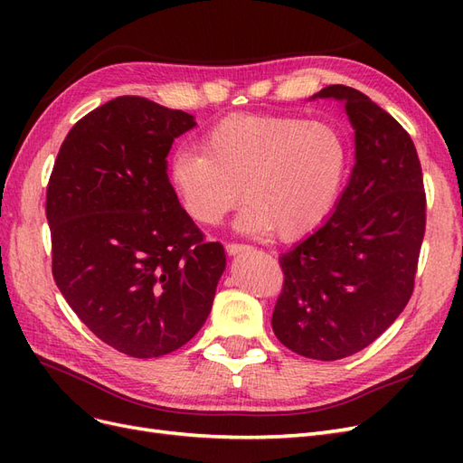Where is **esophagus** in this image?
<instances>
[{
	"mask_svg": "<svg viewBox=\"0 0 463 463\" xmlns=\"http://www.w3.org/2000/svg\"><path fill=\"white\" fill-rule=\"evenodd\" d=\"M247 249H249V247L243 245V243H228V245H226V253H228L230 257H235V255L243 253V250H247Z\"/></svg>",
	"mask_w": 463,
	"mask_h": 463,
	"instance_id": "1",
	"label": "esophagus"
}]
</instances>
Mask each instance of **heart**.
I'll return each mask as SVG.
<instances>
[{
	"label": "heart",
	"mask_w": 463,
	"mask_h": 463,
	"mask_svg": "<svg viewBox=\"0 0 463 463\" xmlns=\"http://www.w3.org/2000/svg\"><path fill=\"white\" fill-rule=\"evenodd\" d=\"M201 149L179 146L167 179L185 214L218 226L243 197L235 230L299 240L338 203L347 172V141L334 123L279 114H237L214 123Z\"/></svg>",
	"instance_id": "heart-1"
}]
</instances>
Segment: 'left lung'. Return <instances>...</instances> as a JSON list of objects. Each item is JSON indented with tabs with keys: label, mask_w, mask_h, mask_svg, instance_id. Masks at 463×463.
<instances>
[{
	"label": "left lung",
	"mask_w": 463,
	"mask_h": 463,
	"mask_svg": "<svg viewBox=\"0 0 463 463\" xmlns=\"http://www.w3.org/2000/svg\"><path fill=\"white\" fill-rule=\"evenodd\" d=\"M317 98L345 106L355 164L334 213L279 257L286 279L272 330L291 352L335 361L373 344L408 305L425 235V191L411 137L388 111L344 85Z\"/></svg>",
	"instance_id": "1"
}]
</instances>
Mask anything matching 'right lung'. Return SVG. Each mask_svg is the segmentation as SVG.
<instances>
[{
  "mask_svg": "<svg viewBox=\"0 0 463 463\" xmlns=\"http://www.w3.org/2000/svg\"><path fill=\"white\" fill-rule=\"evenodd\" d=\"M197 121L141 96H119L69 131L48 184L52 270L98 338L150 359L197 334L226 253L206 243L167 179V154Z\"/></svg>",
  "mask_w": 463,
  "mask_h": 463,
  "instance_id": "obj_1",
  "label": "right lung"
}]
</instances>
